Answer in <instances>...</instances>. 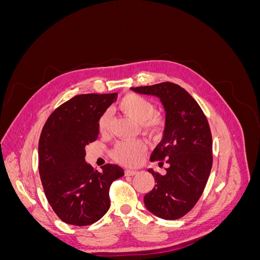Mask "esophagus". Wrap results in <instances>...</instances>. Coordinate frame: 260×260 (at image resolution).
<instances>
[{"mask_svg": "<svg viewBox=\"0 0 260 260\" xmlns=\"http://www.w3.org/2000/svg\"><path fill=\"white\" fill-rule=\"evenodd\" d=\"M124 174H125V176H135V175H137L138 174V171L137 170H130V169H127L124 171Z\"/></svg>", "mask_w": 260, "mask_h": 260, "instance_id": "1", "label": "esophagus"}]
</instances>
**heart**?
Wrapping results in <instances>:
<instances>
[{
	"label": "heart",
	"mask_w": 260,
	"mask_h": 260,
	"mask_svg": "<svg viewBox=\"0 0 260 260\" xmlns=\"http://www.w3.org/2000/svg\"><path fill=\"white\" fill-rule=\"evenodd\" d=\"M118 108L138 121L140 129L147 136H159L166 125V119L162 115L156 112L153 102L138 94H128L123 96L118 103ZM111 121L112 114L109 111L101 115L99 119V131L101 135H107L111 128ZM145 149L146 145L144 141L140 139L121 141L115 145L112 156L118 162L133 166L140 161Z\"/></svg>",
	"instance_id": "obj_1"
}]
</instances>
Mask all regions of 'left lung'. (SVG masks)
<instances>
[{
    "label": "left lung",
    "mask_w": 260,
    "mask_h": 260,
    "mask_svg": "<svg viewBox=\"0 0 260 260\" xmlns=\"http://www.w3.org/2000/svg\"><path fill=\"white\" fill-rule=\"evenodd\" d=\"M158 96L166 111L164 138L151 161L168 164L164 176L148 169L155 186L144 196L146 208L157 217L175 220L186 215L206 186L212 166V138L202 108L180 85L161 82L131 88Z\"/></svg>",
    "instance_id": "obj_1"
}]
</instances>
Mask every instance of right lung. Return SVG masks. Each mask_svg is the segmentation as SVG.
Returning <instances> with one entry per match:
<instances>
[{"label":"right lung","mask_w":260,"mask_h":260,"mask_svg":"<svg viewBox=\"0 0 260 260\" xmlns=\"http://www.w3.org/2000/svg\"><path fill=\"white\" fill-rule=\"evenodd\" d=\"M117 93L80 94L50 115L39 140V174L43 190L57 217L68 224L96 222L109 209V187L124 175L121 167L106 164L94 170L84 160L85 145L99 136L101 115Z\"/></svg>","instance_id":"add662e5"}]
</instances>
